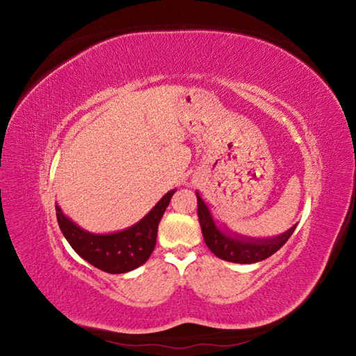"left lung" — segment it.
<instances>
[{"instance_id":"8db88e82","label":"left lung","mask_w":356,"mask_h":356,"mask_svg":"<svg viewBox=\"0 0 356 356\" xmlns=\"http://www.w3.org/2000/svg\"><path fill=\"white\" fill-rule=\"evenodd\" d=\"M197 196V215L202 234L207 246L221 260L239 264H252L263 261L266 258L273 255L277 250L285 245V242L294 233L297 224L282 234L273 236V238H250L239 233H234L222 227L213 220L209 207L202 199L199 191Z\"/></svg>"}]
</instances>
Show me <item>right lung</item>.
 I'll return each instance as SVG.
<instances>
[{
    "label": "right lung",
    "instance_id": "obj_1",
    "mask_svg": "<svg viewBox=\"0 0 356 356\" xmlns=\"http://www.w3.org/2000/svg\"><path fill=\"white\" fill-rule=\"evenodd\" d=\"M175 191L177 188L168 191L143 220L114 233L101 234L81 229L62 212L58 203L56 217L60 232L83 260L106 273H127L143 266L152 255L156 246L159 222Z\"/></svg>",
    "mask_w": 356,
    "mask_h": 356
}]
</instances>
